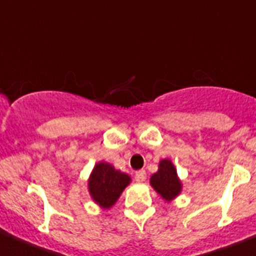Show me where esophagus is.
I'll return each instance as SVG.
<instances>
[{
    "label": "esophagus",
    "instance_id": "esophagus-1",
    "mask_svg": "<svg viewBox=\"0 0 256 256\" xmlns=\"http://www.w3.org/2000/svg\"><path fill=\"white\" fill-rule=\"evenodd\" d=\"M135 178L138 182H142V180H146V171L144 170H140L135 174Z\"/></svg>",
    "mask_w": 256,
    "mask_h": 256
}]
</instances>
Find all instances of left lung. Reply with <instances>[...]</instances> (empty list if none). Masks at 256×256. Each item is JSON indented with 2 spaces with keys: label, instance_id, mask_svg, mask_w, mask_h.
<instances>
[{
  "label": "left lung",
  "instance_id": "8db88e82",
  "mask_svg": "<svg viewBox=\"0 0 256 256\" xmlns=\"http://www.w3.org/2000/svg\"><path fill=\"white\" fill-rule=\"evenodd\" d=\"M154 190L164 200H174L182 190V183L177 176V171L170 160H162L158 164V171L154 174L150 180Z\"/></svg>",
  "mask_w": 256,
  "mask_h": 256
}]
</instances>
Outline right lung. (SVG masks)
<instances>
[{"label":"right lung","instance_id":"1","mask_svg":"<svg viewBox=\"0 0 256 256\" xmlns=\"http://www.w3.org/2000/svg\"><path fill=\"white\" fill-rule=\"evenodd\" d=\"M130 182L131 178L128 174L118 171L108 162H99L95 164L90 174L88 188L96 204L102 209H109L115 204Z\"/></svg>","mask_w":256,"mask_h":256}]
</instances>
